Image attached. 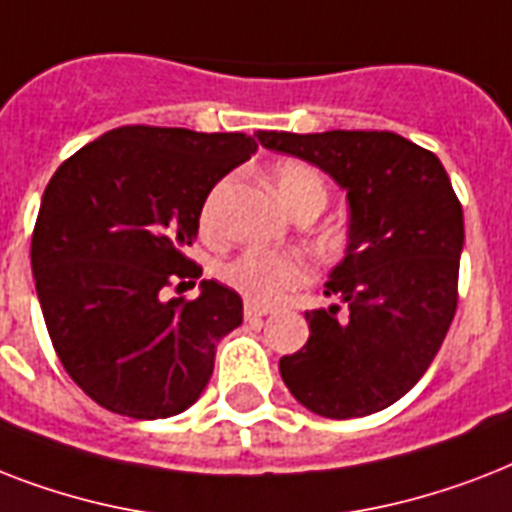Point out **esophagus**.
I'll use <instances>...</instances> for the list:
<instances>
[{
	"label": "esophagus",
	"instance_id": "34e87169",
	"mask_svg": "<svg viewBox=\"0 0 512 512\" xmlns=\"http://www.w3.org/2000/svg\"><path fill=\"white\" fill-rule=\"evenodd\" d=\"M268 313H271V308H265V305H252V303L244 305V316H247L249 321L263 319V316H268Z\"/></svg>",
	"mask_w": 512,
	"mask_h": 512
}]
</instances>
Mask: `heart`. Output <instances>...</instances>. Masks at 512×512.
Wrapping results in <instances>:
<instances>
[{"label": "heart", "instance_id": "b5f03b06", "mask_svg": "<svg viewBox=\"0 0 512 512\" xmlns=\"http://www.w3.org/2000/svg\"><path fill=\"white\" fill-rule=\"evenodd\" d=\"M276 188L292 212L305 201H327V185L313 167L303 162H284L276 167ZM220 191H215L201 209V228L212 231L215 207ZM220 279L231 289H236L247 303L271 305L287 300L289 292L303 287L313 279V263L303 252H271V249H252L231 257L220 265Z\"/></svg>", "mask_w": 512, "mask_h": 512}]
</instances>
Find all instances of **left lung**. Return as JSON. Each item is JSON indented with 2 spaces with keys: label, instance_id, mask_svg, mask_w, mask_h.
Wrapping results in <instances>:
<instances>
[{
  "label": "left lung",
  "instance_id": "left-lung-1",
  "mask_svg": "<svg viewBox=\"0 0 512 512\" xmlns=\"http://www.w3.org/2000/svg\"><path fill=\"white\" fill-rule=\"evenodd\" d=\"M348 191L350 244L327 281L342 305L305 311L311 337L279 361L289 393L329 420L380 412L433 364L457 313L462 204L428 148L388 130L257 132Z\"/></svg>",
  "mask_w": 512,
  "mask_h": 512
}]
</instances>
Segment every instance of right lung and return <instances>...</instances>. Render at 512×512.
Returning <instances> with one entry per match:
<instances>
[{
	"mask_svg": "<svg viewBox=\"0 0 512 512\" xmlns=\"http://www.w3.org/2000/svg\"><path fill=\"white\" fill-rule=\"evenodd\" d=\"M257 151L244 132L127 124L68 156L44 188L31 236L36 295L68 377L135 420L185 412L207 388L241 297L201 281L185 255L209 191Z\"/></svg>",
	"mask_w": 512,
	"mask_h": 512,
	"instance_id": "right-lung-1",
	"label": "right lung"
}]
</instances>
